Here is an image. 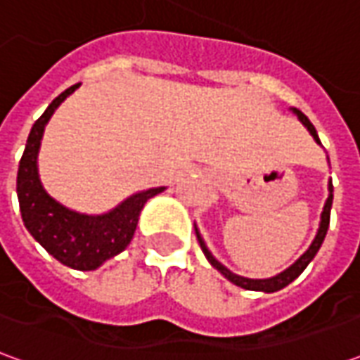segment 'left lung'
<instances>
[{
    "instance_id": "obj_1",
    "label": "left lung",
    "mask_w": 360,
    "mask_h": 360,
    "mask_svg": "<svg viewBox=\"0 0 360 360\" xmlns=\"http://www.w3.org/2000/svg\"><path fill=\"white\" fill-rule=\"evenodd\" d=\"M295 113H297V117L301 119V123L307 129L310 131V134L314 136V141L320 144V139H318V133L316 129H314V125L310 123L309 117L302 113V111L299 110H293ZM332 200H333V185L330 183V196H328V200H326L324 204V212H322V221H320V229H318L316 237H314V241H312V245L309 247V250L302 255L297 262H295L291 268H287L285 271H281V274H278L276 278H270V279H249V278H241V276H237V274H233V271H229L224 264H219L216 258L212 257V252L208 249H206V245H204V241L200 239V235L196 233V237H198V243H200V249H202V252L206 255V258H208V262H210L214 268L218 271H221L224 276H226L231 283H235V285L243 287V289H250V291H266V293H274V291H279V289H283L285 285H289L293 279H297L299 276H301L302 271H304V268L310 264V260L316 257L318 249L322 247V243H324V237L326 233H328V226H330V210H332Z\"/></svg>"
}]
</instances>
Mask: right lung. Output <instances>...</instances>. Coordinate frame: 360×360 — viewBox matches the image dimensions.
<instances>
[{"label": "right lung", "instance_id": "obj_1", "mask_svg": "<svg viewBox=\"0 0 360 360\" xmlns=\"http://www.w3.org/2000/svg\"><path fill=\"white\" fill-rule=\"evenodd\" d=\"M79 84L53 100L30 129L27 146L19 162L17 173V196H19L20 216L28 233L50 252L61 264L73 270H96L108 258H113L131 243L139 224V214L148 198L162 193L164 187L148 188L136 193L115 210L103 216H84L56 202L38 179L36 158L42 141L44 127L50 121L51 113L67 96L73 94Z\"/></svg>", "mask_w": 360, "mask_h": 360}]
</instances>
